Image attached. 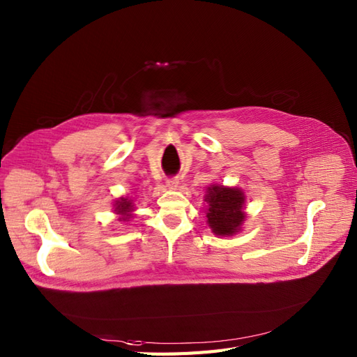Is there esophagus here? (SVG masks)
Instances as JSON below:
<instances>
[{"instance_id":"obj_1","label":"esophagus","mask_w":357,"mask_h":357,"mask_svg":"<svg viewBox=\"0 0 357 357\" xmlns=\"http://www.w3.org/2000/svg\"><path fill=\"white\" fill-rule=\"evenodd\" d=\"M178 183H179V179H178L176 176L167 178V181H166V185H167L169 188H176V187H178Z\"/></svg>"}]
</instances>
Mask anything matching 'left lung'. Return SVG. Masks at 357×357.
<instances>
[{"mask_svg": "<svg viewBox=\"0 0 357 357\" xmlns=\"http://www.w3.org/2000/svg\"><path fill=\"white\" fill-rule=\"evenodd\" d=\"M206 202L209 203L208 224L218 236H231L237 233L245 220V195L237 188L213 185L208 188Z\"/></svg>", "mask_w": 357, "mask_h": 357, "instance_id": "obj_1", "label": "left lung"}]
</instances>
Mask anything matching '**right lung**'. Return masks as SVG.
<instances>
[{"mask_svg": "<svg viewBox=\"0 0 357 357\" xmlns=\"http://www.w3.org/2000/svg\"><path fill=\"white\" fill-rule=\"evenodd\" d=\"M116 212L121 215L120 220L121 221H128L130 218V211H132V202L128 200V199H121L120 202L116 203Z\"/></svg>", "mask_w": 357, "mask_h": 357, "instance_id": "1", "label": "right lung"}]
</instances>
